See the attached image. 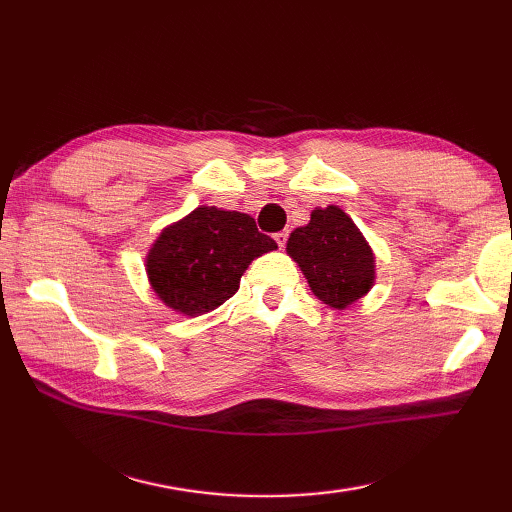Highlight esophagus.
<instances>
[{
	"mask_svg": "<svg viewBox=\"0 0 512 512\" xmlns=\"http://www.w3.org/2000/svg\"><path fill=\"white\" fill-rule=\"evenodd\" d=\"M275 242L279 244V248H286V242H288V231H279V233H275Z\"/></svg>",
	"mask_w": 512,
	"mask_h": 512,
	"instance_id": "34e87169",
	"label": "esophagus"
}]
</instances>
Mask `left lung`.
Returning <instances> with one entry per match:
<instances>
[{
    "label": "left lung",
    "mask_w": 512,
    "mask_h": 512,
    "mask_svg": "<svg viewBox=\"0 0 512 512\" xmlns=\"http://www.w3.org/2000/svg\"><path fill=\"white\" fill-rule=\"evenodd\" d=\"M286 250L314 295L336 310L352 306L374 286L372 248L339 206L314 209L310 222L290 233Z\"/></svg>",
    "instance_id": "1"
}]
</instances>
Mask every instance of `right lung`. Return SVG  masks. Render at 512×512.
I'll return each instance as SVG.
<instances>
[{"label":"right lung","mask_w":512,"mask_h":512,"mask_svg":"<svg viewBox=\"0 0 512 512\" xmlns=\"http://www.w3.org/2000/svg\"><path fill=\"white\" fill-rule=\"evenodd\" d=\"M275 248L250 215L198 206L151 244L147 277L165 306L198 317L231 299L248 264Z\"/></svg>","instance_id":"1"}]
</instances>
